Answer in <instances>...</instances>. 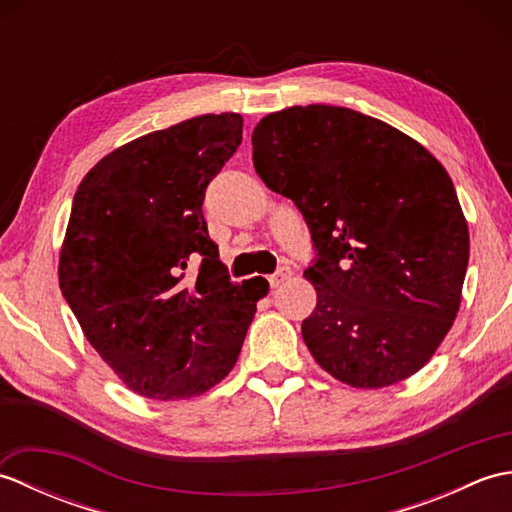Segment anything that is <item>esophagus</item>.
Here are the masks:
<instances>
[{"mask_svg":"<svg viewBox=\"0 0 512 512\" xmlns=\"http://www.w3.org/2000/svg\"><path fill=\"white\" fill-rule=\"evenodd\" d=\"M292 277V270L288 268V266H284V268H279L275 275H270L268 277V281H270V288H279L281 284H286V281Z\"/></svg>","mask_w":512,"mask_h":512,"instance_id":"esophagus-1","label":"esophagus"}]
</instances>
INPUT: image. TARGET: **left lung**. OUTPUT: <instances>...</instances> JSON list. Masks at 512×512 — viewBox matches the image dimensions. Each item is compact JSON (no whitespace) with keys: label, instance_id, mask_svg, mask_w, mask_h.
<instances>
[{"label":"left lung","instance_id":"8db88e82","mask_svg":"<svg viewBox=\"0 0 512 512\" xmlns=\"http://www.w3.org/2000/svg\"><path fill=\"white\" fill-rule=\"evenodd\" d=\"M253 165L295 202L314 264L310 354L345 385L378 389L429 363L460 310L469 226L447 169L378 118L334 105L264 116Z\"/></svg>","mask_w":512,"mask_h":512}]
</instances>
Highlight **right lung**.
I'll use <instances>...</instances> for the list:
<instances>
[{
    "mask_svg": "<svg viewBox=\"0 0 512 512\" xmlns=\"http://www.w3.org/2000/svg\"><path fill=\"white\" fill-rule=\"evenodd\" d=\"M242 125L233 112L204 114L140 136L74 193L61 292L85 339L145 398H193L226 378L268 292V281L233 284L202 215ZM193 261L199 275L184 280Z\"/></svg>",
    "mask_w": 512,
    "mask_h": 512,
    "instance_id": "right-lung-1",
    "label": "right lung"
}]
</instances>
